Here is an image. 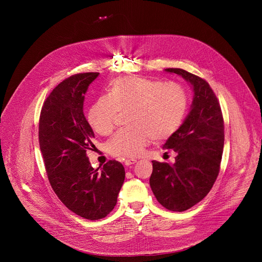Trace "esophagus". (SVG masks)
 <instances>
[{
    "label": "esophagus",
    "mask_w": 262,
    "mask_h": 262,
    "mask_svg": "<svg viewBox=\"0 0 262 262\" xmlns=\"http://www.w3.org/2000/svg\"><path fill=\"white\" fill-rule=\"evenodd\" d=\"M136 163H137V160H133V159H130V160H125V161H124L125 166H132V165H134V164H136Z\"/></svg>",
    "instance_id": "1"
}]
</instances>
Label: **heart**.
<instances>
[{"label": "heart", "mask_w": 262, "mask_h": 262, "mask_svg": "<svg viewBox=\"0 0 262 262\" xmlns=\"http://www.w3.org/2000/svg\"><path fill=\"white\" fill-rule=\"evenodd\" d=\"M188 108V95L175 82L163 83L140 77L115 80L106 96L90 107L88 122L95 133L108 136L115 128L119 113L126 115L130 128L117 133L106 144L113 157L139 156L149 140L161 142L170 138L181 125Z\"/></svg>", "instance_id": "obj_1"}]
</instances>
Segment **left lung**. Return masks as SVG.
<instances>
[{"instance_id":"obj_1","label":"left lung","mask_w":262,"mask_h":262,"mask_svg":"<svg viewBox=\"0 0 262 262\" xmlns=\"http://www.w3.org/2000/svg\"><path fill=\"white\" fill-rule=\"evenodd\" d=\"M165 70L189 82L194 97L189 115L163 146L177 154L175 163L169 165L152 161L149 183L164 207L184 211L209 193L219 175L224 148V120L217 98L205 80L181 68Z\"/></svg>"}]
</instances>
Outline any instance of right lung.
<instances>
[{
	"label": "right lung",
	"mask_w": 262,
	"mask_h": 262,
	"mask_svg": "<svg viewBox=\"0 0 262 262\" xmlns=\"http://www.w3.org/2000/svg\"><path fill=\"white\" fill-rule=\"evenodd\" d=\"M98 74H74L54 88L43 102L38 132L54 192L69 210L91 221L113 210L125 178L121 163L112 160L94 169L86 154L95 145L94 133L84 115V99Z\"/></svg>",
	"instance_id": "1"
}]
</instances>
